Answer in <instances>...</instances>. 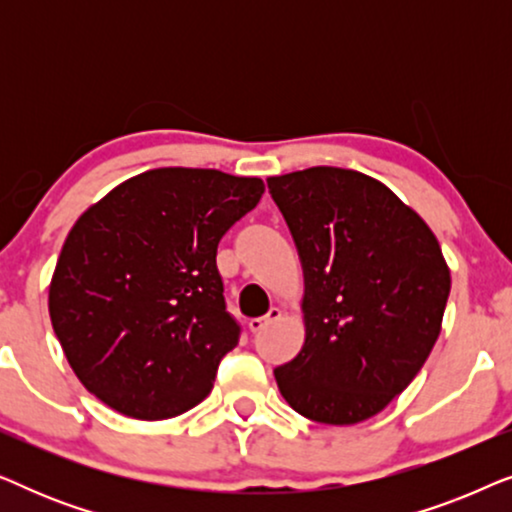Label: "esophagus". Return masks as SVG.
<instances>
[{"mask_svg":"<svg viewBox=\"0 0 512 512\" xmlns=\"http://www.w3.org/2000/svg\"><path fill=\"white\" fill-rule=\"evenodd\" d=\"M279 317H282V310L279 307H270V312L265 314V317H256V319H249V331L251 333H261L265 326L272 324V321H277Z\"/></svg>","mask_w":512,"mask_h":512,"instance_id":"esophagus-1","label":"esophagus"}]
</instances>
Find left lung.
<instances>
[{
  "label": "left lung",
  "instance_id": "obj_1",
  "mask_svg": "<svg viewBox=\"0 0 512 512\" xmlns=\"http://www.w3.org/2000/svg\"><path fill=\"white\" fill-rule=\"evenodd\" d=\"M305 270L307 338L275 368L286 403L347 426L415 380L440 333L450 270L431 228L387 186L354 170L270 177Z\"/></svg>",
  "mask_w": 512,
  "mask_h": 512
}]
</instances>
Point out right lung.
Instances as JSON below:
<instances>
[{"mask_svg": "<svg viewBox=\"0 0 512 512\" xmlns=\"http://www.w3.org/2000/svg\"><path fill=\"white\" fill-rule=\"evenodd\" d=\"M256 177L160 167L116 186L69 230L48 312L69 366L125 417H177L212 391L242 326L216 268Z\"/></svg>", "mask_w": 512, "mask_h": 512, "instance_id": "1", "label": "right lung"}]
</instances>
